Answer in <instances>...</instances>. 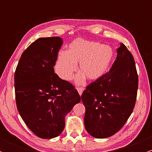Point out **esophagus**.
I'll list each match as a JSON object with an SVG mask.
<instances>
[{"mask_svg":"<svg viewBox=\"0 0 152 152\" xmlns=\"http://www.w3.org/2000/svg\"><path fill=\"white\" fill-rule=\"evenodd\" d=\"M76 89H77L78 94H79V95L81 96V94H82V93H83L84 88H82V87H78V88H76Z\"/></svg>","mask_w":152,"mask_h":152,"instance_id":"1","label":"esophagus"}]
</instances>
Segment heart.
I'll return each instance as SVG.
<instances>
[{
  "label": "heart",
  "mask_w": 152,
  "mask_h": 152,
  "mask_svg": "<svg viewBox=\"0 0 152 152\" xmlns=\"http://www.w3.org/2000/svg\"><path fill=\"white\" fill-rule=\"evenodd\" d=\"M115 58L114 48L108 45L96 41L77 38L69 45V50H61L55 63V71L64 81H70L75 71H81L76 75L75 82L78 85L88 81L100 79L109 71Z\"/></svg>",
  "instance_id": "b5f03b06"
}]
</instances>
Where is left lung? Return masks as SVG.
Segmentation results:
<instances>
[{
  "mask_svg": "<svg viewBox=\"0 0 152 152\" xmlns=\"http://www.w3.org/2000/svg\"><path fill=\"white\" fill-rule=\"evenodd\" d=\"M138 75L132 54L121 43L111 69L83 91L85 128L97 139L111 137L125 124L135 106Z\"/></svg>",
  "mask_w": 152,
  "mask_h": 152,
  "instance_id": "obj_1",
  "label": "left lung"
}]
</instances>
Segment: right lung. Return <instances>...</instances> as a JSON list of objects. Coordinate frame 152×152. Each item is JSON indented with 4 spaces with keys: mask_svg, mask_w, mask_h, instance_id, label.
<instances>
[{
    "mask_svg": "<svg viewBox=\"0 0 152 152\" xmlns=\"http://www.w3.org/2000/svg\"><path fill=\"white\" fill-rule=\"evenodd\" d=\"M63 42L60 37L38 38L24 50L15 69L17 109L27 126L42 139L60 135L66 115L81 101L74 86L54 72Z\"/></svg>",
    "mask_w": 152,
    "mask_h": 152,
    "instance_id": "1",
    "label": "right lung"
}]
</instances>
